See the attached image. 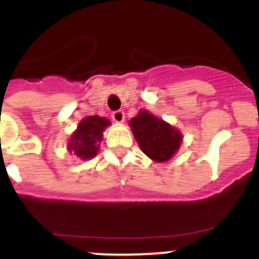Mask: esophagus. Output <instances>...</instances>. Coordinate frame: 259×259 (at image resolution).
Returning a JSON list of instances; mask_svg holds the SVG:
<instances>
[{"label":"esophagus","instance_id":"obj_1","mask_svg":"<svg viewBox=\"0 0 259 259\" xmlns=\"http://www.w3.org/2000/svg\"><path fill=\"white\" fill-rule=\"evenodd\" d=\"M111 118H113L115 123H123L124 122V113H123L122 110H116V111L111 114Z\"/></svg>","mask_w":259,"mask_h":259}]
</instances>
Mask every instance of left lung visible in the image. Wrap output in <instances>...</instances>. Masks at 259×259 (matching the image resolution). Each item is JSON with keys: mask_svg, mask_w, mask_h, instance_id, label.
Here are the masks:
<instances>
[{"mask_svg": "<svg viewBox=\"0 0 259 259\" xmlns=\"http://www.w3.org/2000/svg\"><path fill=\"white\" fill-rule=\"evenodd\" d=\"M135 139L141 150L155 162H166L180 148L183 136L178 130L146 110L130 120Z\"/></svg>", "mask_w": 259, "mask_h": 259, "instance_id": "left-lung-1", "label": "left lung"}]
</instances>
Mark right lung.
Listing matches in <instances>:
<instances>
[{"instance_id":"add662e5","label":"right lung","mask_w":259,"mask_h":259,"mask_svg":"<svg viewBox=\"0 0 259 259\" xmlns=\"http://www.w3.org/2000/svg\"><path fill=\"white\" fill-rule=\"evenodd\" d=\"M107 125H110V120L104 116L91 115L84 118L68 140V152L74 153L81 159H91L97 155L102 141V132Z\"/></svg>"}]
</instances>
